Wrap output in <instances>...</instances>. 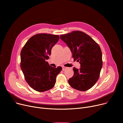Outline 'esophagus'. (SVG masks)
<instances>
[{"label":"esophagus","mask_w":123,"mask_h":123,"mask_svg":"<svg viewBox=\"0 0 123 123\" xmlns=\"http://www.w3.org/2000/svg\"><path fill=\"white\" fill-rule=\"evenodd\" d=\"M67 67H65V66H63V67H62V70H63V71L65 70L66 69H67Z\"/></svg>","instance_id":"34e87169"}]
</instances>
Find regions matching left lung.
<instances>
[{"label":"left lung","mask_w":123,"mask_h":123,"mask_svg":"<svg viewBox=\"0 0 123 123\" xmlns=\"http://www.w3.org/2000/svg\"><path fill=\"white\" fill-rule=\"evenodd\" d=\"M72 53L74 60L79 62V69L74 67V75L68 80L73 88L87 91L98 80L102 67V54L99 44L84 32L72 31L60 35Z\"/></svg>","instance_id":"left-lung-1"}]
</instances>
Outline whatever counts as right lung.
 Instances as JSON below:
<instances>
[{
    "label": "right lung",
    "instance_id": "add662e5",
    "mask_svg": "<svg viewBox=\"0 0 123 123\" xmlns=\"http://www.w3.org/2000/svg\"><path fill=\"white\" fill-rule=\"evenodd\" d=\"M59 39L58 35L38 33L30 38L21 51L20 67L25 79L36 91L53 88L56 77L62 69L61 66L52 67L46 61Z\"/></svg>",
    "mask_w": 123,
    "mask_h": 123
}]
</instances>
